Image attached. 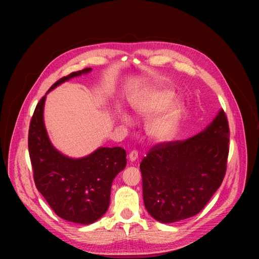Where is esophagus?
I'll use <instances>...</instances> for the list:
<instances>
[{"instance_id":"1","label":"esophagus","mask_w":259,"mask_h":259,"mask_svg":"<svg viewBox=\"0 0 259 259\" xmlns=\"http://www.w3.org/2000/svg\"><path fill=\"white\" fill-rule=\"evenodd\" d=\"M128 158H129V160H130L131 162L136 161V160L138 159V153H137V151H132V152H130Z\"/></svg>"}]
</instances>
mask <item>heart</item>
Segmentation results:
<instances>
[{
  "instance_id": "obj_1",
  "label": "heart",
  "mask_w": 259,
  "mask_h": 259,
  "mask_svg": "<svg viewBox=\"0 0 259 259\" xmlns=\"http://www.w3.org/2000/svg\"><path fill=\"white\" fill-rule=\"evenodd\" d=\"M173 98L174 95L171 91L158 88L146 92L142 99L135 104L136 113L140 117L144 119L152 118L147 122L145 131L153 141H169L175 136L178 130L182 105L179 102H173L170 105L169 103ZM154 115L156 117H154ZM122 121L126 125L130 124V119L126 115L122 116Z\"/></svg>"
}]
</instances>
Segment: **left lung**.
<instances>
[{
	"mask_svg": "<svg viewBox=\"0 0 259 259\" xmlns=\"http://www.w3.org/2000/svg\"><path fill=\"white\" fill-rule=\"evenodd\" d=\"M230 128L224 109L199 134L153 146L140 163L144 206L156 220L172 224L198 214L221 186Z\"/></svg>",
	"mask_w": 259,
	"mask_h": 259,
	"instance_id": "left-lung-1",
	"label": "left lung"
}]
</instances>
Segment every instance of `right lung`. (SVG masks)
<instances>
[{
	"label": "right lung",
	"mask_w": 259,
	"mask_h": 259,
	"mask_svg": "<svg viewBox=\"0 0 259 259\" xmlns=\"http://www.w3.org/2000/svg\"><path fill=\"white\" fill-rule=\"evenodd\" d=\"M91 69L87 67L59 79L46 95ZM46 95L36 104L28 130V152L35 187L62 219L80 225L93 224L108 209L113 180L126 167V152L120 146L98 147L79 159L58 152L44 124Z\"/></svg>",
	"instance_id": "add662e5"
}]
</instances>
